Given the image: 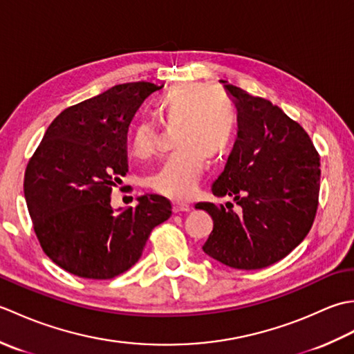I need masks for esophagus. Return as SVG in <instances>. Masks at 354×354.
Masks as SVG:
<instances>
[{
  "label": "esophagus",
  "mask_w": 354,
  "mask_h": 354,
  "mask_svg": "<svg viewBox=\"0 0 354 354\" xmlns=\"http://www.w3.org/2000/svg\"><path fill=\"white\" fill-rule=\"evenodd\" d=\"M171 209H173V213H189L192 209V205L184 204V202H179V201H173Z\"/></svg>",
  "instance_id": "1"
}]
</instances>
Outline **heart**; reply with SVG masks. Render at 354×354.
<instances>
[{
    "mask_svg": "<svg viewBox=\"0 0 354 354\" xmlns=\"http://www.w3.org/2000/svg\"><path fill=\"white\" fill-rule=\"evenodd\" d=\"M152 114L164 131L173 132L176 150L149 179L152 189L175 199L190 198L205 169V158L216 162L228 152L236 124L230 97L216 86L183 84L173 86L153 104ZM160 142L155 124L141 123L132 133V153L153 156Z\"/></svg>",
    "mask_w": 354,
    "mask_h": 354,
    "instance_id": "heart-1",
    "label": "heart"
}]
</instances>
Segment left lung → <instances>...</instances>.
Wrapping results in <instances>:
<instances>
[{
	"instance_id": "8db88e82",
	"label": "left lung",
	"mask_w": 354,
	"mask_h": 354,
	"mask_svg": "<svg viewBox=\"0 0 354 354\" xmlns=\"http://www.w3.org/2000/svg\"><path fill=\"white\" fill-rule=\"evenodd\" d=\"M225 84L237 108L239 132L216 196H232L217 207L196 208L213 217L205 254L234 269H261L284 259L309 234L318 209L319 153L295 120L261 97Z\"/></svg>"
}]
</instances>
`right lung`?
I'll use <instances>...</instances> for the list:
<instances>
[{
	"label": "right lung",
	"mask_w": 354,
	"mask_h": 354,
	"mask_svg": "<svg viewBox=\"0 0 354 354\" xmlns=\"http://www.w3.org/2000/svg\"><path fill=\"white\" fill-rule=\"evenodd\" d=\"M156 89L150 82L115 85L64 109L28 160L24 196L35 234L66 272L91 280L126 272L171 214L170 201L158 194L120 213L111 207L112 187L127 173V127Z\"/></svg>",
	"instance_id": "obj_1"
}]
</instances>
